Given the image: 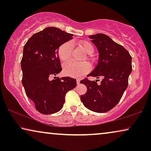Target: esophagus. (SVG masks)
Listing matches in <instances>:
<instances>
[{
  "instance_id": "34e87169",
  "label": "esophagus",
  "mask_w": 151,
  "mask_h": 151,
  "mask_svg": "<svg viewBox=\"0 0 151 151\" xmlns=\"http://www.w3.org/2000/svg\"><path fill=\"white\" fill-rule=\"evenodd\" d=\"M76 82H77V84H79L80 83V80L79 79H78L77 80H76Z\"/></svg>"
}]
</instances>
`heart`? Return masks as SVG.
Returning <instances> with one entry per match:
<instances>
[{"label":"heart","mask_w":151,"mask_h":151,"mask_svg":"<svg viewBox=\"0 0 151 151\" xmlns=\"http://www.w3.org/2000/svg\"><path fill=\"white\" fill-rule=\"evenodd\" d=\"M79 46L86 54H91L93 52V47L87 41H81ZM73 47L71 43L65 42L58 49V56L63 62H67L71 59ZM90 65L87 63H76L70 61L63 66V71L65 75L73 78H78L83 76L90 71Z\"/></svg>","instance_id":"1"}]
</instances>
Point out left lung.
Returning <instances> with one entry per match:
<instances>
[{
  "instance_id": "8db88e82",
  "label": "left lung",
  "mask_w": 151,
  "mask_h": 151,
  "mask_svg": "<svg viewBox=\"0 0 151 151\" xmlns=\"http://www.w3.org/2000/svg\"><path fill=\"white\" fill-rule=\"evenodd\" d=\"M98 50V65L87 76H102L100 84L87 78L80 83L87 91L80 96L84 106L97 113H106L115 107L128 86L129 75L132 71V57L127 49L103 34L89 36Z\"/></svg>"
}]
</instances>
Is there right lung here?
<instances>
[{
	"instance_id": "right-lung-1",
	"label": "right lung",
	"mask_w": 151,
	"mask_h": 151,
	"mask_svg": "<svg viewBox=\"0 0 151 151\" xmlns=\"http://www.w3.org/2000/svg\"><path fill=\"white\" fill-rule=\"evenodd\" d=\"M73 35L56 27H47L36 33L23 48L21 60L22 84L27 96L42 114L58 112L63 107L65 95L76 86V80L55 77L62 71L58 48ZM55 79L50 80L51 76Z\"/></svg>"
}]
</instances>
